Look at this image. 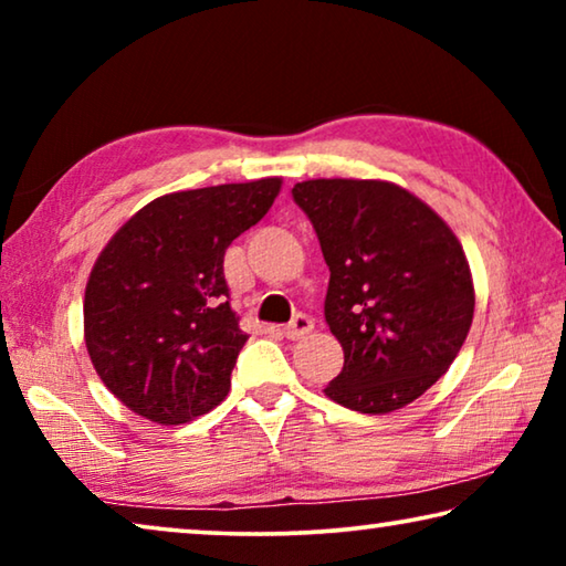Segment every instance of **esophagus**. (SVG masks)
<instances>
[{"label":"esophagus","instance_id":"34e87169","mask_svg":"<svg viewBox=\"0 0 566 566\" xmlns=\"http://www.w3.org/2000/svg\"><path fill=\"white\" fill-rule=\"evenodd\" d=\"M314 329V322L306 317V314H296V317L286 324V327L282 329V334L286 339H302V337H306V334H310Z\"/></svg>","mask_w":566,"mask_h":566}]
</instances>
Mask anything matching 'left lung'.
Here are the masks:
<instances>
[{"label":"left lung","instance_id":"left-lung-1","mask_svg":"<svg viewBox=\"0 0 566 566\" xmlns=\"http://www.w3.org/2000/svg\"><path fill=\"white\" fill-rule=\"evenodd\" d=\"M294 202L329 266L324 317L344 367L324 395L389 415L424 395L472 327L474 282L457 234L432 207L385 179H306Z\"/></svg>","mask_w":566,"mask_h":566}]
</instances>
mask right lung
Returning a JSON list of instances; mask_svg holds the SVG:
<instances>
[{
  "mask_svg": "<svg viewBox=\"0 0 566 566\" xmlns=\"http://www.w3.org/2000/svg\"><path fill=\"white\" fill-rule=\"evenodd\" d=\"M282 177L171 191L124 222L84 290V344L114 397L185 424L227 397L249 339L229 306L224 252L270 212Z\"/></svg>",
  "mask_w": 566,
  "mask_h": 566,
  "instance_id": "obj_1",
  "label": "right lung"
}]
</instances>
